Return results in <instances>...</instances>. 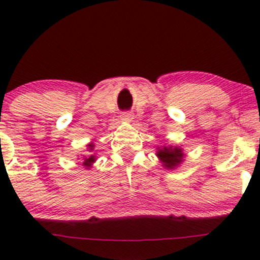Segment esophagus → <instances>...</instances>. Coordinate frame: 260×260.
<instances>
[{
	"label": "esophagus",
	"mask_w": 260,
	"mask_h": 260,
	"mask_svg": "<svg viewBox=\"0 0 260 260\" xmlns=\"http://www.w3.org/2000/svg\"><path fill=\"white\" fill-rule=\"evenodd\" d=\"M121 120L123 122H132L133 115L131 112H123L121 115Z\"/></svg>",
	"instance_id": "esophagus-1"
}]
</instances>
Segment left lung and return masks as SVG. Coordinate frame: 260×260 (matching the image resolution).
Segmentation results:
<instances>
[{"label":"left lung","mask_w":260,"mask_h":260,"mask_svg":"<svg viewBox=\"0 0 260 260\" xmlns=\"http://www.w3.org/2000/svg\"><path fill=\"white\" fill-rule=\"evenodd\" d=\"M156 156L157 159L160 160V162L162 164L164 169L175 170L183 164L186 154H184L183 149L182 148L170 144L162 145V147H157Z\"/></svg>","instance_id":"obj_1"}]
</instances>
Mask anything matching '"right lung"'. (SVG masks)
Returning <instances> with one entry per match:
<instances>
[{
    "instance_id": "obj_1",
    "label": "right lung",
    "mask_w": 260,
    "mask_h": 260,
    "mask_svg": "<svg viewBox=\"0 0 260 260\" xmlns=\"http://www.w3.org/2000/svg\"><path fill=\"white\" fill-rule=\"evenodd\" d=\"M94 143L90 142L89 144H86V151L88 154L83 155V166H84L85 170H90L94 165V162L96 161V154L94 153Z\"/></svg>"
}]
</instances>
